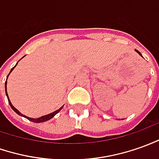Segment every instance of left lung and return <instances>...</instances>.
<instances>
[{
  "mask_svg": "<svg viewBox=\"0 0 159 159\" xmlns=\"http://www.w3.org/2000/svg\"><path fill=\"white\" fill-rule=\"evenodd\" d=\"M135 51H136V52H138V53H139V54L140 56H141V57H143V56H142V54H141V53H140V52H139V51H138V50H137V49H135Z\"/></svg>",
  "mask_w": 159,
  "mask_h": 159,
  "instance_id": "1",
  "label": "left lung"
}]
</instances>
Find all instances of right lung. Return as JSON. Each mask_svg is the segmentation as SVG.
<instances>
[{
	"mask_svg": "<svg viewBox=\"0 0 159 159\" xmlns=\"http://www.w3.org/2000/svg\"><path fill=\"white\" fill-rule=\"evenodd\" d=\"M22 58H24V56H23ZM22 58H21V59H22ZM21 59H20V60H21ZM17 64H18V62L16 63V65H15L13 68L11 69L10 73H8V75H7V78H8V76H9V74L11 73V72H12V71L15 69V66H17ZM7 80H6V82H5V92H6V95H7V100H8V103H9V105H10L11 108H12V109H13V110H14V111H15L18 115L21 116V117H24V118H26V119H27L28 120H30V121H32V122H34V123H42V122H45V121H48V120H49V119H51L52 118H53V117H54V116H55V115H56L57 113H58V112H59V111H61V109L63 108V107H64V106H62L61 108H59L58 110L54 111L53 112H52V113H49V114L48 115L42 116V117H40V118H38V119H33V118H29V117H27V116H26V115H23L22 113H20V111H18V110H17V109H16L13 105H12L10 99H9V98H8V94H7Z\"/></svg>",
	"mask_w": 159,
	"mask_h": 159,
	"instance_id": "1",
	"label": "right lung"
}]
</instances>
